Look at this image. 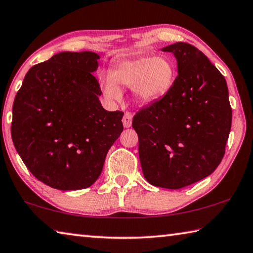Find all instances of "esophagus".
Wrapping results in <instances>:
<instances>
[{"label":"esophagus","instance_id":"esophagus-1","mask_svg":"<svg viewBox=\"0 0 253 253\" xmlns=\"http://www.w3.org/2000/svg\"><path fill=\"white\" fill-rule=\"evenodd\" d=\"M131 122H132V115L130 113L126 112L125 115H124L123 117V124H124V127L126 128H129L131 126Z\"/></svg>","mask_w":253,"mask_h":253}]
</instances>
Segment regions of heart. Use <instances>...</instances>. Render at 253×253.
Returning a JSON list of instances; mask_svg holds the SVG:
<instances>
[{
	"label": "heart",
	"mask_w": 253,
	"mask_h": 253,
	"mask_svg": "<svg viewBox=\"0 0 253 253\" xmlns=\"http://www.w3.org/2000/svg\"><path fill=\"white\" fill-rule=\"evenodd\" d=\"M176 68L165 56L140 54L121 59L100 79L103 95L109 100L122 97L119 87H131L132 97L140 104L162 99L173 85Z\"/></svg>",
	"instance_id": "b5f03b06"
}]
</instances>
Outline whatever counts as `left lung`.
Returning <instances> with one entry per match:
<instances>
[{
  "label": "left lung",
  "instance_id": "1",
  "mask_svg": "<svg viewBox=\"0 0 253 253\" xmlns=\"http://www.w3.org/2000/svg\"><path fill=\"white\" fill-rule=\"evenodd\" d=\"M162 50L176 57L178 76L162 99L135 115L132 127L146 180L180 189L221 163L232 111L226 80L201 50L183 42Z\"/></svg>",
  "mask_w": 253,
  "mask_h": 253
}]
</instances>
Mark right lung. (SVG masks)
Here are the masks:
<instances>
[{"label":"right lung","mask_w":253,"mask_h":253,"mask_svg":"<svg viewBox=\"0 0 253 253\" xmlns=\"http://www.w3.org/2000/svg\"><path fill=\"white\" fill-rule=\"evenodd\" d=\"M94 52H62L26 73L13 104L11 134L27 169L58 190L97 180L109 148L123 131V112H107L91 73Z\"/></svg>","instance_id":"1"}]
</instances>
